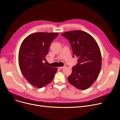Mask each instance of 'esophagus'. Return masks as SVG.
Segmentation results:
<instances>
[{
  "label": "esophagus",
  "mask_w": 120,
  "mask_h": 120,
  "mask_svg": "<svg viewBox=\"0 0 120 120\" xmlns=\"http://www.w3.org/2000/svg\"><path fill=\"white\" fill-rule=\"evenodd\" d=\"M65 68V66H64V67H59L58 68H59V69H63V68Z\"/></svg>",
  "instance_id": "obj_1"
}]
</instances>
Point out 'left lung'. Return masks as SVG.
<instances>
[{"label": "left lung", "mask_w": 120, "mask_h": 120, "mask_svg": "<svg viewBox=\"0 0 120 120\" xmlns=\"http://www.w3.org/2000/svg\"><path fill=\"white\" fill-rule=\"evenodd\" d=\"M61 36L69 41L73 57H78V63L68 77V82L77 89H87L96 80L101 70L99 47L92 36L81 30L66 32Z\"/></svg>", "instance_id": "8db88e82"}]
</instances>
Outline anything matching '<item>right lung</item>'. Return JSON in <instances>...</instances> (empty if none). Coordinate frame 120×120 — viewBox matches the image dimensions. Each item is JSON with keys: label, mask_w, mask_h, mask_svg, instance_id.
<instances>
[{"label": "right lung", "mask_w": 120, "mask_h": 120, "mask_svg": "<svg viewBox=\"0 0 120 120\" xmlns=\"http://www.w3.org/2000/svg\"><path fill=\"white\" fill-rule=\"evenodd\" d=\"M57 33L37 32L28 36L22 42L19 52L20 68L23 76L33 86L41 88L52 82L57 68L43 63L52 42Z\"/></svg>", "instance_id": "add662e5"}]
</instances>
